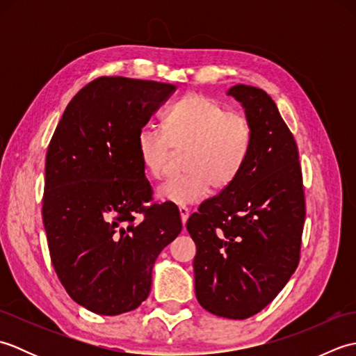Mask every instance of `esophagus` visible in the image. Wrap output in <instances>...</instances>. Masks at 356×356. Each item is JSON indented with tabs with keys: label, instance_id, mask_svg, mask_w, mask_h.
I'll return each instance as SVG.
<instances>
[{
	"label": "esophagus",
	"instance_id": "esophagus-1",
	"mask_svg": "<svg viewBox=\"0 0 356 356\" xmlns=\"http://www.w3.org/2000/svg\"><path fill=\"white\" fill-rule=\"evenodd\" d=\"M179 213H180V220H182V223L185 226L188 217H190V209H188L186 207H179Z\"/></svg>",
	"mask_w": 356,
	"mask_h": 356
}]
</instances>
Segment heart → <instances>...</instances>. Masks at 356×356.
Here are the masks:
<instances>
[{
  "label": "heart",
  "mask_w": 356,
  "mask_h": 356,
  "mask_svg": "<svg viewBox=\"0 0 356 356\" xmlns=\"http://www.w3.org/2000/svg\"><path fill=\"white\" fill-rule=\"evenodd\" d=\"M252 127L237 111L205 95L184 96L166 113L163 130L142 127L136 147L151 177L163 176L171 149H184V176L171 177L157 188V197L174 205H193L205 200L211 186H229L238 177L252 147Z\"/></svg>",
  "instance_id": "b5f03b06"
}]
</instances>
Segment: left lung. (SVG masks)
<instances>
[{"label": "left lung", "instance_id": "left-lung-1", "mask_svg": "<svg viewBox=\"0 0 356 356\" xmlns=\"http://www.w3.org/2000/svg\"><path fill=\"white\" fill-rule=\"evenodd\" d=\"M254 139L234 182L186 222L194 257L195 297L231 320L259 314L289 282L300 261L306 217L298 148L275 102L261 88L237 84Z\"/></svg>", "mask_w": 356, "mask_h": 356}]
</instances>
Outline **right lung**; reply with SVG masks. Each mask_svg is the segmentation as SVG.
Listing matches in <instances>:
<instances>
[{"mask_svg": "<svg viewBox=\"0 0 356 356\" xmlns=\"http://www.w3.org/2000/svg\"><path fill=\"white\" fill-rule=\"evenodd\" d=\"M174 92L163 82L97 78L67 105L50 140L42 222L51 263L67 293L95 314L140 306L157 255L182 231L176 205L145 207L153 190L136 147Z\"/></svg>", "mask_w": 356, "mask_h": 356, "instance_id": "add662e5", "label": "right lung"}]
</instances>
